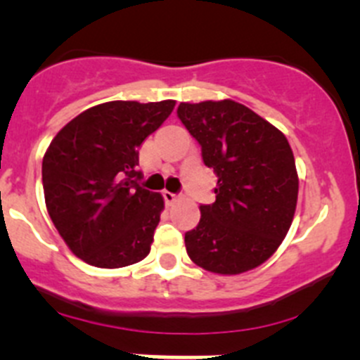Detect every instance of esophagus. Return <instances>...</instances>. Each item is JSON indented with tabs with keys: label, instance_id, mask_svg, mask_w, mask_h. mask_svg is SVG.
Instances as JSON below:
<instances>
[{
	"label": "esophagus",
	"instance_id": "esophagus-1",
	"mask_svg": "<svg viewBox=\"0 0 360 360\" xmlns=\"http://www.w3.org/2000/svg\"><path fill=\"white\" fill-rule=\"evenodd\" d=\"M162 195H163V200H165L167 205H172V203L179 198L176 193H170V191H163Z\"/></svg>",
	"mask_w": 360,
	"mask_h": 360
}]
</instances>
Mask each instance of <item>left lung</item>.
<instances>
[{
	"label": "left lung",
	"mask_w": 360,
	"mask_h": 360,
	"mask_svg": "<svg viewBox=\"0 0 360 360\" xmlns=\"http://www.w3.org/2000/svg\"><path fill=\"white\" fill-rule=\"evenodd\" d=\"M177 116L217 176L216 202L184 233L195 264L238 275L263 264L288 235L297 202V172L288 139L231 99L181 103Z\"/></svg>",
	"instance_id": "8db88e82"
}]
</instances>
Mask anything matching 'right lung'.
Instances as JSON below:
<instances>
[{
  "mask_svg": "<svg viewBox=\"0 0 360 360\" xmlns=\"http://www.w3.org/2000/svg\"><path fill=\"white\" fill-rule=\"evenodd\" d=\"M176 101H111L79 112L43 157L46 210L72 254L122 268L150 254L163 198L139 186V146Z\"/></svg>",
  "mask_w": 360,
  "mask_h": 360,
  "instance_id": "obj_1",
  "label": "right lung"
}]
</instances>
